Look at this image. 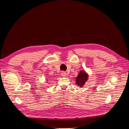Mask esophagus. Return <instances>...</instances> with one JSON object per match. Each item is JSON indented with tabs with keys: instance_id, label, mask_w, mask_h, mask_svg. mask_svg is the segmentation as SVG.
Masks as SVG:
<instances>
[{
	"instance_id": "34e87169",
	"label": "esophagus",
	"mask_w": 129,
	"mask_h": 129,
	"mask_svg": "<svg viewBox=\"0 0 129 129\" xmlns=\"http://www.w3.org/2000/svg\"><path fill=\"white\" fill-rule=\"evenodd\" d=\"M66 73L65 72H62V73H61V75H62L63 77H65V76H66Z\"/></svg>"
}]
</instances>
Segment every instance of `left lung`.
<instances>
[{
    "instance_id": "left-lung-1",
    "label": "left lung",
    "mask_w": 129,
    "mask_h": 129,
    "mask_svg": "<svg viewBox=\"0 0 129 129\" xmlns=\"http://www.w3.org/2000/svg\"><path fill=\"white\" fill-rule=\"evenodd\" d=\"M76 78V83L80 87H82L85 84L86 81L88 79V75L84 71H81Z\"/></svg>"
}]
</instances>
